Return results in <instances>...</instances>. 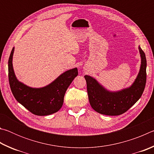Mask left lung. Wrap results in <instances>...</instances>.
Returning a JSON list of instances; mask_svg holds the SVG:
<instances>
[{"mask_svg": "<svg viewBox=\"0 0 154 154\" xmlns=\"http://www.w3.org/2000/svg\"><path fill=\"white\" fill-rule=\"evenodd\" d=\"M140 56L139 72L130 86L118 91H110L95 78L85 75L90 105L94 110L106 116H119L125 113L142 96L146 83L147 60L145 54L139 46Z\"/></svg>", "mask_w": 154, "mask_h": 154, "instance_id": "1", "label": "left lung"}]
</instances>
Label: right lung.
<instances>
[{"label": "right lung", "instance_id": "add662e5", "mask_svg": "<svg viewBox=\"0 0 154 154\" xmlns=\"http://www.w3.org/2000/svg\"><path fill=\"white\" fill-rule=\"evenodd\" d=\"M12 49L8 62L10 88L15 98L31 113L36 116H49L58 111L64 103L65 92L77 76V68L69 69L49 84L42 88H32L20 82L15 76L13 66Z\"/></svg>", "mask_w": 154, "mask_h": 154}]
</instances>
